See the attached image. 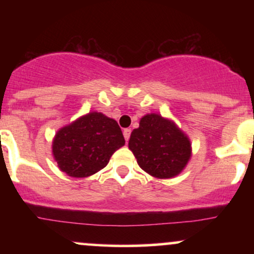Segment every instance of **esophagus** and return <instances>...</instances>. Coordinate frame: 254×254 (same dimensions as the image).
I'll return each mask as SVG.
<instances>
[{"instance_id": "esophagus-1", "label": "esophagus", "mask_w": 254, "mask_h": 254, "mask_svg": "<svg viewBox=\"0 0 254 254\" xmlns=\"http://www.w3.org/2000/svg\"><path fill=\"white\" fill-rule=\"evenodd\" d=\"M123 135H124V138H125V141H129V138H130V135H131V130L130 129H124V131H123Z\"/></svg>"}]
</instances>
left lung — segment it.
<instances>
[{
  "mask_svg": "<svg viewBox=\"0 0 254 254\" xmlns=\"http://www.w3.org/2000/svg\"><path fill=\"white\" fill-rule=\"evenodd\" d=\"M129 149L144 172L159 179L182 173L191 157V142L174 122L157 113L145 115L133 129Z\"/></svg>",
  "mask_w": 254,
  "mask_h": 254,
  "instance_id": "8db88e82",
  "label": "left lung"
}]
</instances>
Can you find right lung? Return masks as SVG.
<instances>
[{
	"label": "right lung",
	"mask_w": 254,
	"mask_h": 254,
	"mask_svg": "<svg viewBox=\"0 0 254 254\" xmlns=\"http://www.w3.org/2000/svg\"><path fill=\"white\" fill-rule=\"evenodd\" d=\"M124 144L123 132L115 119L89 112L57 131L52 154L64 173L86 178L103 170Z\"/></svg>",
	"instance_id": "obj_1"
}]
</instances>
